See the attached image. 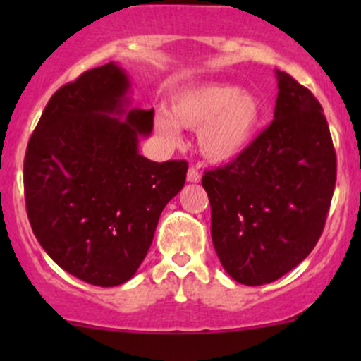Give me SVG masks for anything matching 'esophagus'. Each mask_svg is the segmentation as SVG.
<instances>
[{
	"instance_id": "esophagus-1",
	"label": "esophagus",
	"mask_w": 361,
	"mask_h": 361,
	"mask_svg": "<svg viewBox=\"0 0 361 361\" xmlns=\"http://www.w3.org/2000/svg\"><path fill=\"white\" fill-rule=\"evenodd\" d=\"M187 181H190V183H197V181H201V173H199L197 167H188V173H187Z\"/></svg>"
}]
</instances>
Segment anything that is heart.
Here are the masks:
<instances>
[{"mask_svg":"<svg viewBox=\"0 0 361 361\" xmlns=\"http://www.w3.org/2000/svg\"><path fill=\"white\" fill-rule=\"evenodd\" d=\"M264 120V101L251 90L224 83H202L178 90L169 113L155 115L167 140L180 137V126L199 130V148L213 162L238 159L251 147Z\"/></svg>","mask_w":361,"mask_h":361,"instance_id":"heart-1","label":"heart"}]
</instances>
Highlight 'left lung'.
Segmentation results:
<instances>
[{
	"instance_id": "obj_1",
	"label": "left lung",
	"mask_w": 361,
	"mask_h": 361,
	"mask_svg": "<svg viewBox=\"0 0 361 361\" xmlns=\"http://www.w3.org/2000/svg\"><path fill=\"white\" fill-rule=\"evenodd\" d=\"M276 76L274 120L245 154L202 176L214 250L231 278L248 286L276 281L311 253L337 178L319 101L288 73Z\"/></svg>"
}]
</instances>
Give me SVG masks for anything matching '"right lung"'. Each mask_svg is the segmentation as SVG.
<instances>
[{
    "label": "right lung",
    "instance_id": "obj_1",
    "mask_svg": "<svg viewBox=\"0 0 361 361\" xmlns=\"http://www.w3.org/2000/svg\"><path fill=\"white\" fill-rule=\"evenodd\" d=\"M129 87L115 63L61 87L24 159L25 209L36 239L59 267L96 286L133 278L188 169L187 160L140 155L154 110H129Z\"/></svg>",
    "mask_w": 361,
    "mask_h": 361
}]
</instances>
